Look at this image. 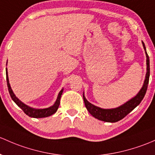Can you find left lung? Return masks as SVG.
<instances>
[{"instance_id": "8db88e82", "label": "left lung", "mask_w": 155, "mask_h": 155, "mask_svg": "<svg viewBox=\"0 0 155 155\" xmlns=\"http://www.w3.org/2000/svg\"><path fill=\"white\" fill-rule=\"evenodd\" d=\"M143 48H144L145 52H146V79H145L144 83L142 88L139 91L137 94L133 97L132 99H130L129 101L125 102L121 106L116 107V108L111 109H103L101 107L95 106L91 102H89L85 98L83 94V99H84V105H85L86 108L88 110L89 113L94 117L95 118L98 119L99 120H102L104 122H107V123H116V122L120 121V120L123 119L127 114L130 113L131 110H133L140 103L143 99L144 98V96L146 94V91H147L148 84H149V75H150V67H149V57L148 56L147 52H146V47H145L144 43L142 41Z\"/></svg>"}]
</instances>
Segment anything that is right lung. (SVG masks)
Masks as SVG:
<instances>
[{"label": "right lung", "mask_w": 155, "mask_h": 155, "mask_svg": "<svg viewBox=\"0 0 155 155\" xmlns=\"http://www.w3.org/2000/svg\"><path fill=\"white\" fill-rule=\"evenodd\" d=\"M6 64H7V63H6ZM6 82H7L8 90H9L11 98H12V100L15 102L16 105H17L18 106L22 109L23 111H24L26 114L28 115V116L30 117H33V118H42V117H48L49 116H51V115H53V114H55L57 111V110H58V106H59L60 99H61V94H62L63 93V89H61V91L59 92V94H58L56 102H55L53 105H52V106L49 107H47V108H43V109L32 108V107H29L28 105L23 103L21 101L19 100V99L16 97V96L14 94V93H13L12 88H11L10 87V84H9V82L7 68H6Z\"/></svg>", "instance_id": "1"}]
</instances>
